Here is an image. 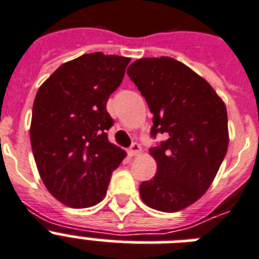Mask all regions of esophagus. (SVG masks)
I'll list each match as a JSON object with an SVG mask.
<instances>
[{"instance_id": "1", "label": "esophagus", "mask_w": 259, "mask_h": 259, "mask_svg": "<svg viewBox=\"0 0 259 259\" xmlns=\"http://www.w3.org/2000/svg\"><path fill=\"white\" fill-rule=\"evenodd\" d=\"M140 152H141V146H140V144L133 142L132 146L129 148V156H136V154H138Z\"/></svg>"}]
</instances>
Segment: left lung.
Here are the masks:
<instances>
[{
  "label": "left lung",
  "mask_w": 259,
  "mask_h": 259,
  "mask_svg": "<svg viewBox=\"0 0 259 259\" xmlns=\"http://www.w3.org/2000/svg\"><path fill=\"white\" fill-rule=\"evenodd\" d=\"M153 114L150 136L166 140L149 152L157 175L140 185L150 208L176 212L203 196L229 148L227 110L208 82L168 56L144 58L127 68Z\"/></svg>",
  "instance_id": "8db88e82"
}]
</instances>
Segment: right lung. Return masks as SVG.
I'll return each instance as SVG.
<instances>
[{
  "label": "right lung",
  "mask_w": 259,
  "mask_h": 259,
  "mask_svg": "<svg viewBox=\"0 0 259 259\" xmlns=\"http://www.w3.org/2000/svg\"><path fill=\"white\" fill-rule=\"evenodd\" d=\"M130 59L86 54L59 67L38 89L30 144L42 183L63 204L87 208L105 197L126 152L107 138L106 110Z\"/></svg>",
  "instance_id": "add662e5"
}]
</instances>
